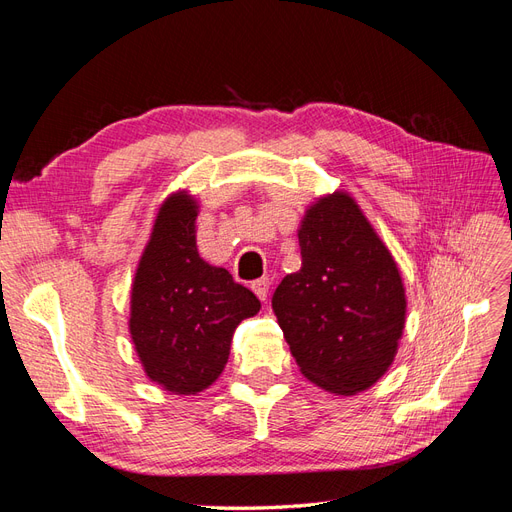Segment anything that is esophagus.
<instances>
[{
    "label": "esophagus",
    "instance_id": "esophagus-1",
    "mask_svg": "<svg viewBox=\"0 0 512 512\" xmlns=\"http://www.w3.org/2000/svg\"><path fill=\"white\" fill-rule=\"evenodd\" d=\"M252 290H254V294H256V297H258L260 301H267V294H269V290H271L269 277H260V280L252 282Z\"/></svg>",
    "mask_w": 512,
    "mask_h": 512
}]
</instances>
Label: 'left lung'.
<instances>
[{
    "label": "left lung",
    "instance_id": "left-lung-1",
    "mask_svg": "<svg viewBox=\"0 0 512 512\" xmlns=\"http://www.w3.org/2000/svg\"><path fill=\"white\" fill-rule=\"evenodd\" d=\"M301 269L273 294V312L301 374L335 395L374 386L395 361L406 288L389 247L348 192L316 198L301 228Z\"/></svg>",
    "mask_w": 512,
    "mask_h": 512
}]
</instances>
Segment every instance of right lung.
Segmentation results:
<instances>
[{"mask_svg": "<svg viewBox=\"0 0 512 512\" xmlns=\"http://www.w3.org/2000/svg\"><path fill=\"white\" fill-rule=\"evenodd\" d=\"M198 200L170 194L132 280L128 329L151 382L173 395H198L220 378L232 333L260 312L252 290L205 262L196 247Z\"/></svg>", "mask_w": 512, "mask_h": 512, "instance_id": "1", "label": "right lung"}]
</instances>
